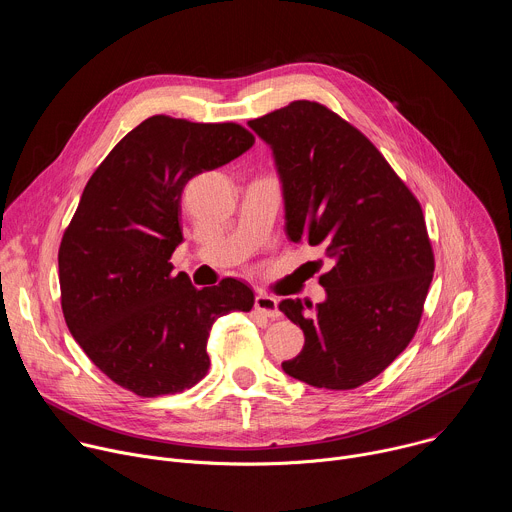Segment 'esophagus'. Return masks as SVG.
<instances>
[{
  "mask_svg": "<svg viewBox=\"0 0 512 512\" xmlns=\"http://www.w3.org/2000/svg\"><path fill=\"white\" fill-rule=\"evenodd\" d=\"M255 312H259L265 318H273V320L281 316V312L277 308V300L273 296H267V294H257L255 296Z\"/></svg>",
  "mask_w": 512,
  "mask_h": 512,
  "instance_id": "obj_1",
  "label": "esophagus"
}]
</instances>
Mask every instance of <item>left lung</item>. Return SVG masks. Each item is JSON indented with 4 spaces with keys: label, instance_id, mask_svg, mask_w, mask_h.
<instances>
[{
    "label": "left lung",
    "instance_id": "obj_1",
    "mask_svg": "<svg viewBox=\"0 0 512 512\" xmlns=\"http://www.w3.org/2000/svg\"><path fill=\"white\" fill-rule=\"evenodd\" d=\"M249 127L273 150L287 237L322 245L334 263L320 275L322 304H279L306 336L281 367L318 389H356L417 332L435 269L421 204L373 141L326 105L294 101Z\"/></svg>",
    "mask_w": 512,
    "mask_h": 512
}]
</instances>
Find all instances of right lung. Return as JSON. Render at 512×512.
<instances>
[{
    "mask_svg": "<svg viewBox=\"0 0 512 512\" xmlns=\"http://www.w3.org/2000/svg\"><path fill=\"white\" fill-rule=\"evenodd\" d=\"M253 143L239 123L154 115L89 178L58 249L60 306L72 338L115 385L139 397L194 387L210 367L214 320L253 308L247 283L225 277L196 289L170 263L188 180Z\"/></svg>",
    "mask_w": 512,
    "mask_h": 512,
    "instance_id": "add662e5",
    "label": "right lung"
}]
</instances>
